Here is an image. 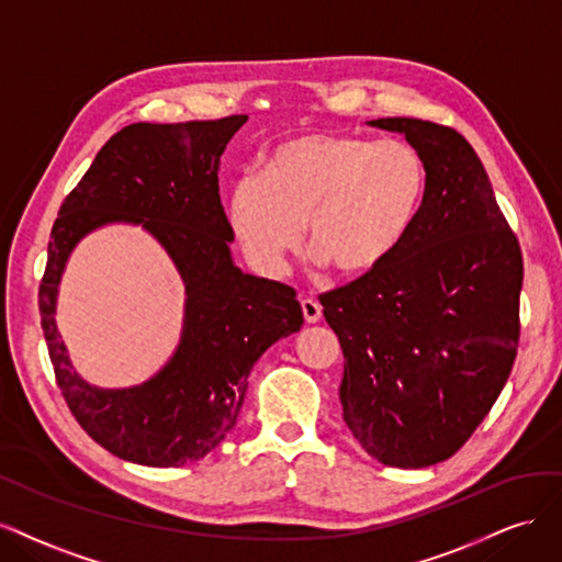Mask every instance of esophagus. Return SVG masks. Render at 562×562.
Returning a JSON list of instances; mask_svg holds the SVG:
<instances>
[{
  "mask_svg": "<svg viewBox=\"0 0 562 562\" xmlns=\"http://www.w3.org/2000/svg\"><path fill=\"white\" fill-rule=\"evenodd\" d=\"M301 311H303V317H305L307 324H315V322H319V317H322V305H319V301H315V299H311V296H303V299H301Z\"/></svg>",
  "mask_w": 562,
  "mask_h": 562,
  "instance_id": "34e87169",
  "label": "esophagus"
}]
</instances>
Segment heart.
I'll list each match as a JSON object with an SVG mask.
<instances>
[{
  "instance_id": "1",
  "label": "heart",
  "mask_w": 562,
  "mask_h": 562,
  "mask_svg": "<svg viewBox=\"0 0 562 562\" xmlns=\"http://www.w3.org/2000/svg\"><path fill=\"white\" fill-rule=\"evenodd\" d=\"M425 198L427 168L411 144L315 131L276 144L261 175L235 179L228 220L263 273L301 245L307 222L317 261L359 278L404 247Z\"/></svg>"
}]
</instances>
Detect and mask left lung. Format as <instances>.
<instances>
[{
  "label": "left lung",
  "mask_w": 562,
  "mask_h": 562,
  "mask_svg": "<svg viewBox=\"0 0 562 562\" xmlns=\"http://www.w3.org/2000/svg\"><path fill=\"white\" fill-rule=\"evenodd\" d=\"M369 125L402 133L423 156L427 198L383 268L319 303L346 357L342 420L378 462L420 469L456 456L506 385L522 255L458 131L406 116Z\"/></svg>",
  "instance_id": "8db88e82"
}]
</instances>
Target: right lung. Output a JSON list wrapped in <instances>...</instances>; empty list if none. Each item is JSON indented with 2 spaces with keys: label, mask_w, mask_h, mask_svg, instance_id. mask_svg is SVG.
Segmentation results:
<instances>
[{
  "label": "right lung",
  "mask_w": 562,
  "mask_h": 562,
  "mask_svg": "<svg viewBox=\"0 0 562 562\" xmlns=\"http://www.w3.org/2000/svg\"><path fill=\"white\" fill-rule=\"evenodd\" d=\"M245 121L125 125L98 151L53 224L40 284L50 364L77 423L121 460L182 467L205 458L235 427L257 359L303 324L292 286L247 276L231 259L220 158ZM119 221L149 229L176 261L188 286L186 329L156 376L102 391L70 367L52 315L70 249L90 229Z\"/></svg>",
  "instance_id": "obj_1"
}]
</instances>
